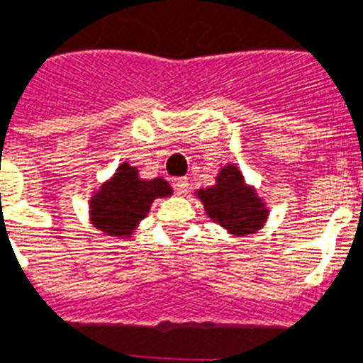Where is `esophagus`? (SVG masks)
<instances>
[{"mask_svg":"<svg viewBox=\"0 0 363 363\" xmlns=\"http://www.w3.org/2000/svg\"><path fill=\"white\" fill-rule=\"evenodd\" d=\"M188 179L186 177H177V179H173V188H175V192L179 194V196H182V194L188 192Z\"/></svg>","mask_w":363,"mask_h":363,"instance_id":"esophagus-1","label":"esophagus"}]
</instances>
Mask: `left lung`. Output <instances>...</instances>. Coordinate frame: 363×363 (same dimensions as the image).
I'll return each mask as SVG.
<instances>
[{
  "label": "left lung",
  "mask_w": 363,
  "mask_h": 363,
  "mask_svg": "<svg viewBox=\"0 0 363 363\" xmlns=\"http://www.w3.org/2000/svg\"><path fill=\"white\" fill-rule=\"evenodd\" d=\"M207 215L222 224L228 232L247 235L258 230L264 222L265 211L252 190L245 186L235 165H228L218 173L215 186L199 190Z\"/></svg>",
  "instance_id": "obj_1"
}]
</instances>
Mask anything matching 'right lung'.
<instances>
[{
	"label": "right lung",
	"mask_w": 363,
	"mask_h": 363,
	"mask_svg": "<svg viewBox=\"0 0 363 363\" xmlns=\"http://www.w3.org/2000/svg\"><path fill=\"white\" fill-rule=\"evenodd\" d=\"M169 194L171 188L164 179L141 181L137 169L124 164L113 181L94 196L92 220L98 230L109 235H130L154 199Z\"/></svg>",
	"instance_id": "1"
}]
</instances>
